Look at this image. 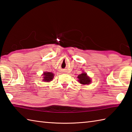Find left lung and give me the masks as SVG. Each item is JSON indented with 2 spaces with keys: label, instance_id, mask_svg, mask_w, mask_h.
<instances>
[{
  "label": "left lung",
  "instance_id": "1",
  "mask_svg": "<svg viewBox=\"0 0 132 132\" xmlns=\"http://www.w3.org/2000/svg\"><path fill=\"white\" fill-rule=\"evenodd\" d=\"M78 81L80 84L83 85H88L91 82V80L88 76H87V74L83 73L79 74L78 76Z\"/></svg>",
  "mask_w": 132,
  "mask_h": 132
}]
</instances>
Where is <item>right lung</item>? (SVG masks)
<instances>
[{
	"label": "right lung",
	"instance_id": "add662e5",
	"mask_svg": "<svg viewBox=\"0 0 132 132\" xmlns=\"http://www.w3.org/2000/svg\"><path fill=\"white\" fill-rule=\"evenodd\" d=\"M43 81L46 82H50L52 81L54 77V74L51 72H45L43 73Z\"/></svg>",
	"mask_w": 132,
	"mask_h": 132
}]
</instances>
